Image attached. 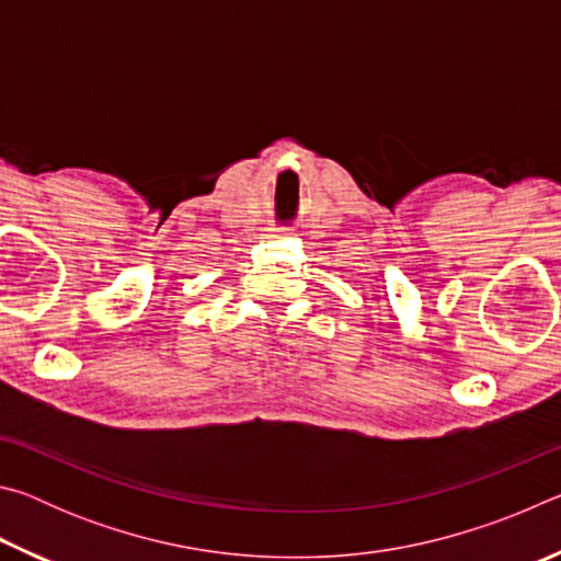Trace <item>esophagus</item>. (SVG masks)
Here are the masks:
<instances>
[{
  "label": "esophagus",
  "instance_id": "1",
  "mask_svg": "<svg viewBox=\"0 0 561 561\" xmlns=\"http://www.w3.org/2000/svg\"><path fill=\"white\" fill-rule=\"evenodd\" d=\"M267 237H272V240H277V237H284V232H282V230H274V232L267 234Z\"/></svg>",
  "mask_w": 561,
  "mask_h": 561
}]
</instances>
